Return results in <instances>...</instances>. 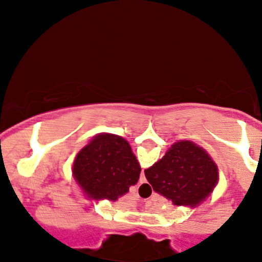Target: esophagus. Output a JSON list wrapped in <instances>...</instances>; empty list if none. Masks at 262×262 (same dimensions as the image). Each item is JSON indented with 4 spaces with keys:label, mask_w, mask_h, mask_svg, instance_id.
Masks as SVG:
<instances>
[{
    "label": "esophagus",
    "mask_w": 262,
    "mask_h": 262,
    "mask_svg": "<svg viewBox=\"0 0 262 262\" xmlns=\"http://www.w3.org/2000/svg\"><path fill=\"white\" fill-rule=\"evenodd\" d=\"M139 182H140V183H144V182H146V179H145V176H144V171H141V173H140V177H139Z\"/></svg>",
    "instance_id": "obj_1"
}]
</instances>
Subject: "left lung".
Returning a JSON list of instances; mask_svg holds the SVG:
<instances>
[{"instance_id": "8db88e82", "label": "left lung", "mask_w": 262, "mask_h": 262, "mask_svg": "<svg viewBox=\"0 0 262 262\" xmlns=\"http://www.w3.org/2000/svg\"><path fill=\"white\" fill-rule=\"evenodd\" d=\"M140 165L125 139L116 134L95 135L77 152L73 176L91 201H117L138 182Z\"/></svg>"}]
</instances>
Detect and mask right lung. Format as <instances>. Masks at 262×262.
Masks as SVG:
<instances>
[{
    "label": "right lung",
    "mask_w": 262,
    "mask_h": 262,
    "mask_svg": "<svg viewBox=\"0 0 262 262\" xmlns=\"http://www.w3.org/2000/svg\"><path fill=\"white\" fill-rule=\"evenodd\" d=\"M155 192L173 206L196 208L218 185V166L202 146L191 140L173 143L164 158L144 171Z\"/></svg>",
    "instance_id": "add662e5"
}]
</instances>
